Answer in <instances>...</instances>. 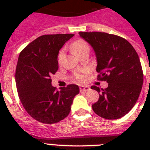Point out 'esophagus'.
Instances as JSON below:
<instances>
[{
	"mask_svg": "<svg viewBox=\"0 0 150 150\" xmlns=\"http://www.w3.org/2000/svg\"><path fill=\"white\" fill-rule=\"evenodd\" d=\"M79 89H80V91H87L88 90H90V88L87 86H79Z\"/></svg>",
	"mask_w": 150,
	"mask_h": 150,
	"instance_id": "obj_1",
	"label": "esophagus"
}]
</instances>
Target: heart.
Listing matches in <instances>:
<instances>
[{
	"instance_id": "heart-1",
	"label": "heart",
	"mask_w": 150,
	"mask_h": 150,
	"mask_svg": "<svg viewBox=\"0 0 150 150\" xmlns=\"http://www.w3.org/2000/svg\"><path fill=\"white\" fill-rule=\"evenodd\" d=\"M71 48L73 52L76 55H78L85 50H89V46H88L86 41H85L84 40L79 39L73 42L71 46ZM63 54V50H61L59 52V55H58V62H59V63L62 62ZM88 73V70L87 68L79 69V70H77V71L74 72V78L76 79V81L83 83V82H85L86 80V74Z\"/></svg>"
}]
</instances>
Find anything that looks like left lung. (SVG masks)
<instances>
[{"label":"left lung","instance_id":"1","mask_svg":"<svg viewBox=\"0 0 150 150\" xmlns=\"http://www.w3.org/2000/svg\"><path fill=\"white\" fill-rule=\"evenodd\" d=\"M79 34L94 49L98 79L108 83L104 89L91 87L100 93L91 106L94 112L107 120L122 117L133 108L142 88L144 74L137 52L128 40L115 34L96 31Z\"/></svg>","mask_w":150,"mask_h":150}]
</instances>
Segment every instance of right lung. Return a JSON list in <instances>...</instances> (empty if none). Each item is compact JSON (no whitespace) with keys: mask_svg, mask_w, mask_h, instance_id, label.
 Wrapping results in <instances>:
<instances>
[{"mask_svg":"<svg viewBox=\"0 0 150 150\" xmlns=\"http://www.w3.org/2000/svg\"><path fill=\"white\" fill-rule=\"evenodd\" d=\"M74 35H42L19 54L16 69L18 97L28 113L40 122L53 124L67 117L74 98L79 92L77 85L57 91L51 83V76L59 69V50Z\"/></svg>","mask_w":150,"mask_h":150,"instance_id":"add662e5","label":"right lung"}]
</instances>
